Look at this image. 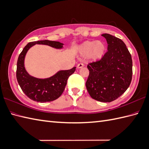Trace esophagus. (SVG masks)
<instances>
[{"label":"esophagus","instance_id":"esophagus-1","mask_svg":"<svg viewBox=\"0 0 149 149\" xmlns=\"http://www.w3.org/2000/svg\"><path fill=\"white\" fill-rule=\"evenodd\" d=\"M83 67H84V64L83 63H79L78 65H77V68H82Z\"/></svg>","mask_w":149,"mask_h":149}]
</instances>
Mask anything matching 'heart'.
Listing matches in <instances>:
<instances>
[{
  "mask_svg": "<svg viewBox=\"0 0 149 149\" xmlns=\"http://www.w3.org/2000/svg\"><path fill=\"white\" fill-rule=\"evenodd\" d=\"M106 46L102 41L86 40L79 46L78 52L82 57L88 56L89 60H100L105 53Z\"/></svg>",
  "mask_w": 149,
  "mask_h": 149,
  "instance_id": "b5f03b06",
  "label": "heart"
}]
</instances>
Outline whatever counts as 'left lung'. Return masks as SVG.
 Segmentation results:
<instances>
[{
  "instance_id": "1",
  "label": "left lung",
  "mask_w": 149,
  "mask_h": 149,
  "mask_svg": "<svg viewBox=\"0 0 149 149\" xmlns=\"http://www.w3.org/2000/svg\"><path fill=\"white\" fill-rule=\"evenodd\" d=\"M107 44V52L101 60L89 63L86 86L93 99L111 102L118 98L130 86L133 74V62L126 44L108 33L102 35Z\"/></svg>"
}]
</instances>
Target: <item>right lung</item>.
<instances>
[{
  "label": "right lung",
  "mask_w": 149,
  "mask_h": 149,
  "mask_svg": "<svg viewBox=\"0 0 149 149\" xmlns=\"http://www.w3.org/2000/svg\"><path fill=\"white\" fill-rule=\"evenodd\" d=\"M36 44L47 45L56 49H61L63 46V44L60 42L48 40L34 41L27 44L19 54L17 61V81L23 93L30 99L40 103L53 101L63 93L68 78L75 71L76 67L67 70H60L46 79L32 77L25 70L24 61L27 51Z\"/></svg>",
  "instance_id": "right-lung-1"
}]
</instances>
